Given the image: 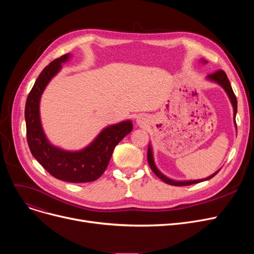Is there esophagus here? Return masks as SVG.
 I'll use <instances>...</instances> for the list:
<instances>
[{
    "mask_svg": "<svg viewBox=\"0 0 254 254\" xmlns=\"http://www.w3.org/2000/svg\"><path fill=\"white\" fill-rule=\"evenodd\" d=\"M137 124L139 125V126H145V124H146V119H145V117L144 116H139V117H137Z\"/></svg>",
    "mask_w": 254,
    "mask_h": 254,
    "instance_id": "esophagus-1",
    "label": "esophagus"
}]
</instances>
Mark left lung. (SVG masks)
Returning a JSON list of instances; mask_svg holds the SVG:
<instances>
[{
	"instance_id": "1",
	"label": "left lung",
	"mask_w": 254,
	"mask_h": 254,
	"mask_svg": "<svg viewBox=\"0 0 254 254\" xmlns=\"http://www.w3.org/2000/svg\"><path fill=\"white\" fill-rule=\"evenodd\" d=\"M207 79H209L210 81H213L215 82L217 84H219L226 92V95L229 96L230 100H231V103L233 105V108H234V123H235V126L237 127V125H236V114H237V98L235 96V93L233 91V88H232V85L229 81L228 79V76H226L225 72L222 71V70H218L214 73H212L210 75L207 76ZM147 161H148V164H149V167L151 168L152 172L154 173V174L159 178L162 179L164 182L170 184V185H175V186H186V185H191V184H195V183H198V182H202V181H205V180H209L211 179L212 177H214L217 173L219 172V170L217 172H215L214 174L205 178V179H198V180H189V181H176V180H173V179H170L168 178L167 176H165L163 173H161L158 171V169L156 168L155 164H154V159H153V153H152V149H151V146L149 145L148 146V150H147Z\"/></svg>"
}]
</instances>
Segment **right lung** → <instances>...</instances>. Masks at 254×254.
I'll return each mask as SVG.
<instances>
[{
	"instance_id": "right-lung-1",
	"label": "right lung",
	"mask_w": 254,
	"mask_h": 254,
	"mask_svg": "<svg viewBox=\"0 0 254 254\" xmlns=\"http://www.w3.org/2000/svg\"><path fill=\"white\" fill-rule=\"evenodd\" d=\"M70 57L64 55L51 62L37 78L25 103L26 139L33 156L53 177L72 183L91 182L102 176L115 146L131 131L132 124L126 120L105 127L87 147L79 151L63 150L50 144L40 119V99L51 78Z\"/></svg>"
}]
</instances>
